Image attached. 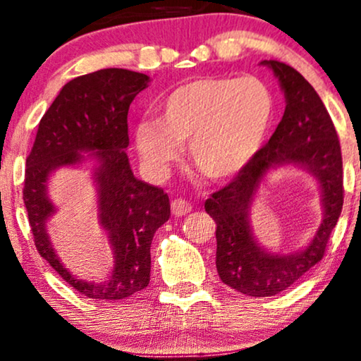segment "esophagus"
<instances>
[{
  "instance_id": "34e87169",
  "label": "esophagus",
  "mask_w": 361,
  "mask_h": 361,
  "mask_svg": "<svg viewBox=\"0 0 361 361\" xmlns=\"http://www.w3.org/2000/svg\"><path fill=\"white\" fill-rule=\"evenodd\" d=\"M191 208H193V206H191V203H188V201H185V200H181V198H176V200L171 201V213L175 214V216L188 214L190 211H191Z\"/></svg>"
}]
</instances>
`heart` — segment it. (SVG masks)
Instances as JSON below:
<instances>
[{
    "mask_svg": "<svg viewBox=\"0 0 361 361\" xmlns=\"http://www.w3.org/2000/svg\"><path fill=\"white\" fill-rule=\"evenodd\" d=\"M276 100L266 82L246 77H201L178 85L163 99L160 118L135 127L137 150L147 170L163 178L183 155L209 178L241 173L266 142Z\"/></svg>",
    "mask_w": 361,
    "mask_h": 361,
    "instance_id": "obj_1",
    "label": "heart"
}]
</instances>
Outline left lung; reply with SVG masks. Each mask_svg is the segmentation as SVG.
Segmentation results:
<instances>
[{
	"label": "left lung",
	"mask_w": 361,
	"mask_h": 361,
	"mask_svg": "<svg viewBox=\"0 0 361 361\" xmlns=\"http://www.w3.org/2000/svg\"><path fill=\"white\" fill-rule=\"evenodd\" d=\"M261 66L277 77L286 97L284 115L254 160L204 203L206 213L216 221V269L221 281L251 297L276 295L320 262L343 206L340 142L319 94L284 62L261 61ZM284 166L300 167L314 176L324 209L311 243L290 255L264 248L250 226V206L258 188L269 172Z\"/></svg>",
	"instance_id": "obj_1"
}]
</instances>
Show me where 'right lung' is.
Instances as JSON below:
<instances>
[{"instance_id":"add662e5","label":"right lung","mask_w":361,"mask_h":361,"mask_svg":"<svg viewBox=\"0 0 361 361\" xmlns=\"http://www.w3.org/2000/svg\"><path fill=\"white\" fill-rule=\"evenodd\" d=\"M148 84V75L117 67L69 80L41 118L26 160L23 198L37 252L89 299L120 300L145 289L150 282L153 234L170 218L168 195L133 176L127 157L128 107ZM84 164L91 165L98 220L114 254L113 272L102 283L72 274L47 233V223L56 212L49 198L51 173Z\"/></svg>"}]
</instances>
